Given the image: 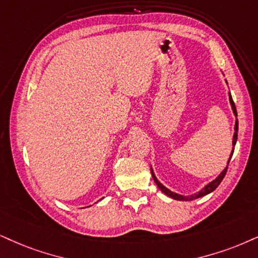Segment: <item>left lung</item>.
<instances>
[{
    "instance_id": "left-lung-1",
    "label": "left lung",
    "mask_w": 258,
    "mask_h": 258,
    "mask_svg": "<svg viewBox=\"0 0 258 258\" xmlns=\"http://www.w3.org/2000/svg\"><path fill=\"white\" fill-rule=\"evenodd\" d=\"M229 99H230L231 107H232L233 114H234V115H236V118H237V109H236V105H234V102H233V100H232V96H231V93H229ZM237 137H238V120H236V125H234V133H233V139H232V145H233V146L236 145V143H237ZM233 151H234V149H232V152H231L229 161H227V165H226V168H225L224 170L220 172L219 176H218V177L216 178V180H213L212 182H210V183L205 185V187L202 188L200 191H198V193H195V194H193V195H188V197H184V195H180V194H177V193H174V191H171L170 189H168L167 187H164V185H163V184L161 183V182H159V181L157 180V177H156L155 172H153L152 168H151V175H152V178H153V181H155V183L158 185V188L161 189V190L163 191V193H164L165 195H168V197H170L171 199H175V200H180V201H190V200H194V199H198V198L205 197V195H207V194L212 193V191H213L214 189H216V188L218 187V185L220 184V182L223 181V178L225 177V175H226L227 167H229L230 159H231V157H232Z\"/></svg>"
}]
</instances>
